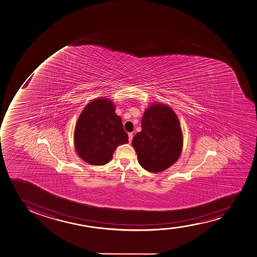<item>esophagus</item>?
<instances>
[{"mask_svg":"<svg viewBox=\"0 0 257 257\" xmlns=\"http://www.w3.org/2000/svg\"><path fill=\"white\" fill-rule=\"evenodd\" d=\"M128 137H129V143H132V140H133V133H128Z\"/></svg>","mask_w":257,"mask_h":257,"instance_id":"34e87169","label":"esophagus"}]
</instances>
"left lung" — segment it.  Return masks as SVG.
Here are the masks:
<instances>
[{"mask_svg":"<svg viewBox=\"0 0 257 257\" xmlns=\"http://www.w3.org/2000/svg\"><path fill=\"white\" fill-rule=\"evenodd\" d=\"M138 161L145 170L160 173L178 161L183 149L179 118L169 106L152 104L142 118V131L132 142Z\"/></svg>","mask_w":257,"mask_h":257,"instance_id":"left-lung-1","label":"left lung"}]
</instances>
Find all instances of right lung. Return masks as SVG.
<instances>
[{"label": "right lung", "mask_w": 257, "mask_h": 257, "mask_svg": "<svg viewBox=\"0 0 257 257\" xmlns=\"http://www.w3.org/2000/svg\"><path fill=\"white\" fill-rule=\"evenodd\" d=\"M73 139L76 152L87 163L102 166L112 160L116 148L128 143L112 100L99 97L87 104L78 117Z\"/></svg>", "instance_id": "1"}]
</instances>
